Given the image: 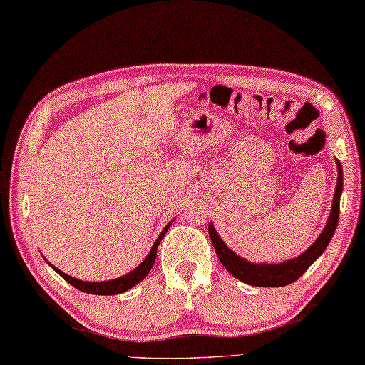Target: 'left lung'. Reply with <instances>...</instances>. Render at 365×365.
<instances>
[{"instance_id":"1","label":"left lung","mask_w":365,"mask_h":365,"mask_svg":"<svg viewBox=\"0 0 365 365\" xmlns=\"http://www.w3.org/2000/svg\"><path fill=\"white\" fill-rule=\"evenodd\" d=\"M337 187L334 193L331 214L322 235L318 240L310 245V247L288 262L279 263V264H266V263H250L247 259L237 257L232 249L227 247V244L220 240V236L215 232L212 224L207 227L210 237L214 244L215 254L224 264L225 269L232 274L233 277L240 279L244 284L254 285V287H285L293 284L294 280L299 279L304 272H306L310 264L323 254L324 249L328 247L331 237L336 233V228L339 224V214H340V195L341 189H344V170H341V163L337 160Z\"/></svg>"}]
</instances>
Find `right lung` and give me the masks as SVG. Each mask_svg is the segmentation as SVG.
Here are the masks:
<instances>
[{
	"label": "right lung",
	"instance_id": "1",
	"mask_svg": "<svg viewBox=\"0 0 365 365\" xmlns=\"http://www.w3.org/2000/svg\"><path fill=\"white\" fill-rule=\"evenodd\" d=\"M170 225H172V222H170V224L162 230V233L159 235L158 240H155L154 245L151 247V252L145 258V262L140 263L135 267V269L130 271L129 274H125V276H123V277H118V279H113V280H107V282H83V280H78V279H73V277L68 276V274H64L63 271H59L58 267L51 266L50 263L48 264L53 267V269L66 282H69L72 287H76L77 289H80V292L89 293V294H101V296H103V294H120V293L128 292V289H130L132 287H135L137 284H140V282L148 276V272L151 271V267H153V264L155 262V255H158L159 244L162 241L163 235L167 233V230L170 228Z\"/></svg>",
	"mask_w": 365,
	"mask_h": 365
}]
</instances>
